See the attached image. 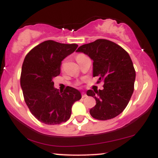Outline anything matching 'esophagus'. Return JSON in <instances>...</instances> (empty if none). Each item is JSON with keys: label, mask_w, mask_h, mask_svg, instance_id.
I'll return each mask as SVG.
<instances>
[{"label": "esophagus", "mask_w": 158, "mask_h": 158, "mask_svg": "<svg viewBox=\"0 0 158 158\" xmlns=\"http://www.w3.org/2000/svg\"><path fill=\"white\" fill-rule=\"evenodd\" d=\"M87 97V94H86L84 93V92H83V93H81V97L85 98V97Z\"/></svg>", "instance_id": "34e87169"}]
</instances>
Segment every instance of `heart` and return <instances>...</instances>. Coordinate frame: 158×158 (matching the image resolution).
I'll use <instances>...</instances> for the list:
<instances>
[{
	"label": "heart",
	"mask_w": 158,
	"mask_h": 158,
	"mask_svg": "<svg viewBox=\"0 0 158 158\" xmlns=\"http://www.w3.org/2000/svg\"><path fill=\"white\" fill-rule=\"evenodd\" d=\"M86 57V56L85 55V54L83 53H78L77 56H76V59H77V61H79L80 60V59H83V58Z\"/></svg>",
	"instance_id": "heart-1"
}]
</instances>
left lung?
Returning <instances> with one entry per match:
<instances>
[{"label":"left lung","instance_id":"8db88e82","mask_svg":"<svg viewBox=\"0 0 158 158\" xmlns=\"http://www.w3.org/2000/svg\"><path fill=\"white\" fill-rule=\"evenodd\" d=\"M77 52L88 55L93 62V76L102 90H88L87 95L96 99L90 110L94 119H113L126 108L135 89L136 73L131 57L122 47L106 39H97L79 47Z\"/></svg>","mask_w":158,"mask_h":158}]
</instances>
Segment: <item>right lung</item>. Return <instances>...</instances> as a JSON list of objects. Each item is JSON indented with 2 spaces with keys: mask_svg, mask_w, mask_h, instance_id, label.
Segmentation results:
<instances>
[{
  "mask_svg": "<svg viewBox=\"0 0 158 158\" xmlns=\"http://www.w3.org/2000/svg\"><path fill=\"white\" fill-rule=\"evenodd\" d=\"M77 44L45 41L30 50L23 60L21 86L23 98L32 115L47 125L66 122L73 103L81 99L79 90L67 86L62 91L54 88L53 79L61 72V61L77 48Z\"/></svg>",
  "mask_w": 158,
  "mask_h": 158,
  "instance_id": "1",
  "label": "right lung"
}]
</instances>
